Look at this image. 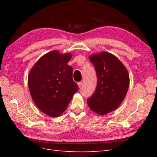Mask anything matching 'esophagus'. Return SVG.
<instances>
[{"instance_id": "1", "label": "esophagus", "mask_w": 157, "mask_h": 157, "mask_svg": "<svg viewBox=\"0 0 157 157\" xmlns=\"http://www.w3.org/2000/svg\"><path fill=\"white\" fill-rule=\"evenodd\" d=\"M82 84H83V83H82V82H78V86H79V88L81 87V86H82Z\"/></svg>"}]
</instances>
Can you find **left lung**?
Returning a JSON list of instances; mask_svg holds the SVG:
<instances>
[{"mask_svg":"<svg viewBox=\"0 0 157 157\" xmlns=\"http://www.w3.org/2000/svg\"><path fill=\"white\" fill-rule=\"evenodd\" d=\"M95 67L97 86L87 99L90 109L99 115L115 111L121 104L128 90L129 75L124 65L111 53L103 51L90 56Z\"/></svg>","mask_w":157,"mask_h":157,"instance_id":"left-lung-1","label":"left lung"}]
</instances>
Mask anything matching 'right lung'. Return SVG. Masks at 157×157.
Returning <instances> with one entry per match:
<instances>
[{
  "label": "right lung",
  "instance_id": "obj_1",
  "mask_svg": "<svg viewBox=\"0 0 157 157\" xmlns=\"http://www.w3.org/2000/svg\"><path fill=\"white\" fill-rule=\"evenodd\" d=\"M71 53L58 51L46 53L35 63L28 74L32 98L40 111L51 117L67 109L78 86L73 80V68L67 63Z\"/></svg>",
  "mask_w": 157,
  "mask_h": 157
}]
</instances>
